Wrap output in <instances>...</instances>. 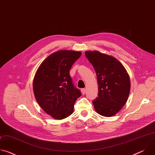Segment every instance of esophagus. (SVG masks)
Instances as JSON below:
<instances>
[{
  "label": "esophagus",
  "instance_id": "1",
  "mask_svg": "<svg viewBox=\"0 0 155 155\" xmlns=\"http://www.w3.org/2000/svg\"><path fill=\"white\" fill-rule=\"evenodd\" d=\"M81 93H82V94H83V95L85 94V93H86V90H85V88H82V89L81 90Z\"/></svg>",
  "mask_w": 155,
  "mask_h": 155
}]
</instances>
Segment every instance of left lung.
Listing matches in <instances>:
<instances>
[{"instance_id": "1", "label": "left lung", "mask_w": 155, "mask_h": 155, "mask_svg": "<svg viewBox=\"0 0 155 155\" xmlns=\"http://www.w3.org/2000/svg\"><path fill=\"white\" fill-rule=\"evenodd\" d=\"M97 75L98 96L93 101L96 111L110 117L126 104L130 92V79L124 66L114 57L97 51L85 52Z\"/></svg>"}]
</instances>
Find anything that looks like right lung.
Returning <instances> with one entry per match:
<instances>
[{
  "label": "right lung",
  "mask_w": 155,
  "mask_h": 155,
  "mask_svg": "<svg viewBox=\"0 0 155 155\" xmlns=\"http://www.w3.org/2000/svg\"><path fill=\"white\" fill-rule=\"evenodd\" d=\"M81 54L71 50L55 52L41 64L35 74L33 82L35 99L44 111L54 119L70 116L76 100L81 96L69 74Z\"/></svg>",
  "instance_id": "right-lung-1"
}]
</instances>
